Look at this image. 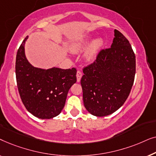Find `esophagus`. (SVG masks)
Masks as SVG:
<instances>
[{"instance_id": "34e87169", "label": "esophagus", "mask_w": 156, "mask_h": 156, "mask_svg": "<svg viewBox=\"0 0 156 156\" xmlns=\"http://www.w3.org/2000/svg\"><path fill=\"white\" fill-rule=\"evenodd\" d=\"M82 76V72L80 71V70H78V71L76 72V81H77L78 82H80Z\"/></svg>"}]
</instances>
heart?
Returning a JSON list of instances; mask_svg holds the SVG:
<instances>
[{
    "mask_svg": "<svg viewBox=\"0 0 156 156\" xmlns=\"http://www.w3.org/2000/svg\"><path fill=\"white\" fill-rule=\"evenodd\" d=\"M91 39L90 35L86 36V37L82 38L81 40H79L77 41L74 42L72 44V52H78L83 48H85ZM104 40L101 37H97L91 41L89 44L88 48L86 51V57L89 61L93 60L95 58L96 55L99 52L101 47L103 46Z\"/></svg>",
    "mask_w": 156,
    "mask_h": 156,
    "instance_id": "b5f03b06",
    "label": "heart"
}]
</instances>
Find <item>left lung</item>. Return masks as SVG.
<instances>
[{
  "instance_id": "8db88e82",
  "label": "left lung",
  "mask_w": 156,
  "mask_h": 156,
  "mask_svg": "<svg viewBox=\"0 0 156 156\" xmlns=\"http://www.w3.org/2000/svg\"><path fill=\"white\" fill-rule=\"evenodd\" d=\"M111 48L99 52L92 64L83 69L81 79L86 109L96 116L118 110L129 97L136 74V56L122 33L114 30Z\"/></svg>"
}]
</instances>
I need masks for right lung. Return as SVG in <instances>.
<instances>
[{"mask_svg":"<svg viewBox=\"0 0 156 156\" xmlns=\"http://www.w3.org/2000/svg\"><path fill=\"white\" fill-rule=\"evenodd\" d=\"M23 40L16 55V75L21 100L26 109L42 119L54 118L65 106L70 87L76 82L75 68L44 69L33 67L25 53Z\"/></svg>","mask_w":156,"mask_h":156,"instance_id":"add662e5","label":"right lung"}]
</instances>
